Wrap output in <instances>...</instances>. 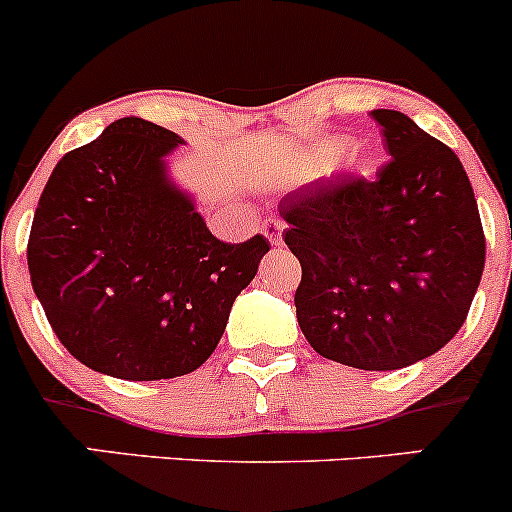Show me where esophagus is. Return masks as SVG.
I'll list each match as a JSON object with an SVG mask.
<instances>
[{
  "label": "esophagus",
  "instance_id": "1",
  "mask_svg": "<svg viewBox=\"0 0 512 512\" xmlns=\"http://www.w3.org/2000/svg\"><path fill=\"white\" fill-rule=\"evenodd\" d=\"M282 230H285V225H282L280 220H267V223L262 225V232H265V237L270 240V245L275 247L282 245Z\"/></svg>",
  "mask_w": 512,
  "mask_h": 512
}]
</instances>
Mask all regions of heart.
Returning a JSON list of instances; mask_svg holds the SVG:
<instances>
[{"label": "heart", "mask_w": 512, "mask_h": 512, "mask_svg": "<svg viewBox=\"0 0 512 512\" xmlns=\"http://www.w3.org/2000/svg\"><path fill=\"white\" fill-rule=\"evenodd\" d=\"M354 148H356V143L352 141V138H334V141L329 143V158L342 160V158H347Z\"/></svg>", "instance_id": "heart-1"}]
</instances>
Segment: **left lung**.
<instances>
[{"instance_id": "8db88e82", "label": "left lung", "mask_w": 512, "mask_h": 512, "mask_svg": "<svg viewBox=\"0 0 512 512\" xmlns=\"http://www.w3.org/2000/svg\"><path fill=\"white\" fill-rule=\"evenodd\" d=\"M391 160L376 180L337 178L280 203L302 265L297 322L324 359L394 371L446 347L485 265L471 180L448 146L406 113L371 111Z\"/></svg>"}]
</instances>
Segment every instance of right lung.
Wrapping results in <instances>:
<instances>
[{"instance_id": "1", "label": "right lung", "mask_w": 512, "mask_h": 512, "mask_svg": "<svg viewBox=\"0 0 512 512\" xmlns=\"http://www.w3.org/2000/svg\"><path fill=\"white\" fill-rule=\"evenodd\" d=\"M183 143L118 118L56 163L36 205V299L69 354L113 379H175L205 364L270 250L262 235L230 245L208 230L170 175Z\"/></svg>"}]
</instances>
